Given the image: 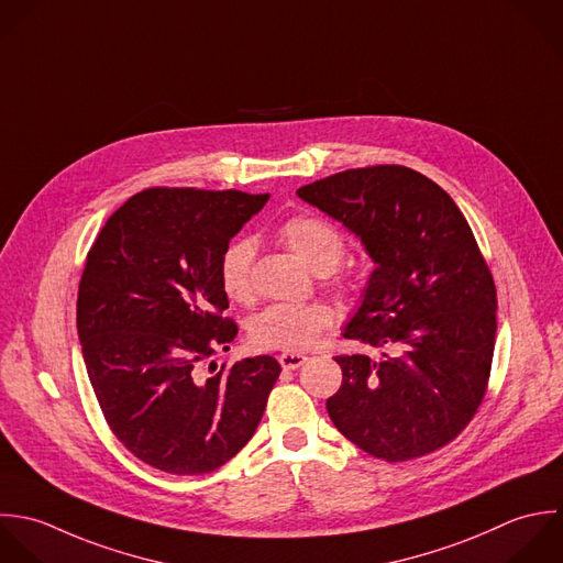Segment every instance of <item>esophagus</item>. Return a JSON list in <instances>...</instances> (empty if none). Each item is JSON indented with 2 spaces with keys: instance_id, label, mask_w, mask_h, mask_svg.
Instances as JSON below:
<instances>
[{
  "instance_id": "obj_1",
  "label": "esophagus",
  "mask_w": 563,
  "mask_h": 563,
  "mask_svg": "<svg viewBox=\"0 0 563 563\" xmlns=\"http://www.w3.org/2000/svg\"><path fill=\"white\" fill-rule=\"evenodd\" d=\"M307 360H309V357H307L305 353H283V355L278 357L280 366H283V368H287V371L300 368V366H302Z\"/></svg>"
}]
</instances>
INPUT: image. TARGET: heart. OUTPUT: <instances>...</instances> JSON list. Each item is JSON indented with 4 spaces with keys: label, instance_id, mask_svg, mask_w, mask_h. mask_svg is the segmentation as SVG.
I'll use <instances>...</instances> for the list:
<instances>
[{
    "label": "heart",
    "instance_id": "obj_1",
    "mask_svg": "<svg viewBox=\"0 0 563 563\" xmlns=\"http://www.w3.org/2000/svg\"><path fill=\"white\" fill-rule=\"evenodd\" d=\"M283 243L313 272H331L344 256L342 232L322 217L296 214L278 230ZM252 258L254 247L245 239H236L219 256V285L234 302H250L252 287ZM338 287L349 291L353 287L349 276L335 278ZM333 324V309L322 302H280L263 309L250 320V344L263 351L296 353L309 349L324 329Z\"/></svg>",
    "mask_w": 563,
    "mask_h": 563
}]
</instances>
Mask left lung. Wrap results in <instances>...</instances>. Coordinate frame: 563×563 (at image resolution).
<instances>
[{"label":"left lung","instance_id":"8db88e82","mask_svg":"<svg viewBox=\"0 0 563 563\" xmlns=\"http://www.w3.org/2000/svg\"><path fill=\"white\" fill-rule=\"evenodd\" d=\"M298 197L353 232L375 269L346 340L382 357L340 355L335 428L388 463L454 441L483 404L496 344V285L454 199L397 164L351 168Z\"/></svg>","mask_w":563,"mask_h":563}]
</instances>
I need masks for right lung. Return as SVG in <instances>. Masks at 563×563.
I'll return each mask as SVG.
<instances>
[{
  "label": "right lung",
  "mask_w": 563,
  "mask_h": 563,
  "mask_svg": "<svg viewBox=\"0 0 563 563\" xmlns=\"http://www.w3.org/2000/svg\"><path fill=\"white\" fill-rule=\"evenodd\" d=\"M269 195L148 188L120 206L87 254L76 329L100 410L142 463L214 472L254 437L280 364L256 355L203 377L239 327L223 318L219 256Z\"/></svg>",
  "instance_id": "obj_1"
}]
</instances>
